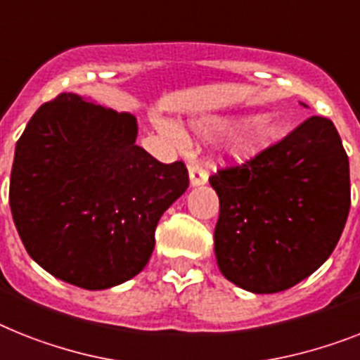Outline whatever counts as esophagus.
I'll return each instance as SVG.
<instances>
[{
	"mask_svg": "<svg viewBox=\"0 0 360 360\" xmlns=\"http://www.w3.org/2000/svg\"><path fill=\"white\" fill-rule=\"evenodd\" d=\"M189 182H191L193 187L204 186V184L207 182L206 169L202 167L200 163H197V162L189 163Z\"/></svg>",
	"mask_w": 360,
	"mask_h": 360,
	"instance_id": "obj_1",
	"label": "esophagus"
}]
</instances>
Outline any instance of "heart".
Wrapping results in <instances>:
<instances>
[{
	"instance_id": "1",
	"label": "heart",
	"mask_w": 360,
	"mask_h": 360,
	"mask_svg": "<svg viewBox=\"0 0 360 360\" xmlns=\"http://www.w3.org/2000/svg\"><path fill=\"white\" fill-rule=\"evenodd\" d=\"M230 120L219 117V115H204L197 120L189 121V129L200 136H210L222 130ZM163 132L174 136V129L169 124H162ZM283 123L272 115H252L246 120L239 121L236 127H231L224 136L222 147L224 153L233 160L245 162V160L255 158L257 154L265 153L266 148L278 141L283 136Z\"/></svg>"
}]
</instances>
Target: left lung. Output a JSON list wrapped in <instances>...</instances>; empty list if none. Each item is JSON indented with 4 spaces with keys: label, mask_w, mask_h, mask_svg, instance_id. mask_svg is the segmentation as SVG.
Listing matches in <instances>:
<instances>
[{
    "label": "left lung",
    "mask_w": 360,
    "mask_h": 360,
    "mask_svg": "<svg viewBox=\"0 0 360 360\" xmlns=\"http://www.w3.org/2000/svg\"><path fill=\"white\" fill-rule=\"evenodd\" d=\"M210 184L221 202L217 265L255 294L287 290L320 269L352 204L347 154L320 115L243 165L219 169Z\"/></svg>",
    "instance_id": "1"
}]
</instances>
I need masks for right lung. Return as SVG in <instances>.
Segmentation results:
<instances>
[{"label": "right lung", "instance_id": "1", "mask_svg": "<svg viewBox=\"0 0 360 360\" xmlns=\"http://www.w3.org/2000/svg\"><path fill=\"white\" fill-rule=\"evenodd\" d=\"M130 114L60 94L34 112L14 153L8 202L27 254L88 290L139 274L160 217L189 186L186 163L136 145Z\"/></svg>", "mask_w": 360, "mask_h": 360}]
</instances>
